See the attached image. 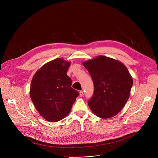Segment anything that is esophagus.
Masks as SVG:
<instances>
[{
    "label": "esophagus",
    "instance_id": "esophagus-1",
    "mask_svg": "<svg viewBox=\"0 0 158 158\" xmlns=\"http://www.w3.org/2000/svg\"><path fill=\"white\" fill-rule=\"evenodd\" d=\"M79 95H80V96L82 97V96H84V91H81L79 92Z\"/></svg>",
    "mask_w": 158,
    "mask_h": 158
}]
</instances>
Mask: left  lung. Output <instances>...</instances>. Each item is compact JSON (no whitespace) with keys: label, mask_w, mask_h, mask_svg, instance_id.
<instances>
[{"label":"left lung","mask_w":158,"mask_h":158,"mask_svg":"<svg viewBox=\"0 0 158 158\" xmlns=\"http://www.w3.org/2000/svg\"><path fill=\"white\" fill-rule=\"evenodd\" d=\"M91 75L94 86L88 105L98 117L107 119L118 114L127 102L132 78L121 62L106 56H98L83 63Z\"/></svg>","instance_id":"8db88e82"}]
</instances>
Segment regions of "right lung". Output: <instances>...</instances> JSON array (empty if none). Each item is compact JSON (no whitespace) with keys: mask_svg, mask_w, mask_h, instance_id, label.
<instances>
[{"mask_svg":"<svg viewBox=\"0 0 158 158\" xmlns=\"http://www.w3.org/2000/svg\"><path fill=\"white\" fill-rule=\"evenodd\" d=\"M70 63L56 59L37 71L31 81L30 96L39 114L50 122H57L68 114L79 93L71 87L67 75Z\"/></svg>","mask_w":158,"mask_h":158,"instance_id":"obj_1","label":"right lung"}]
</instances>
